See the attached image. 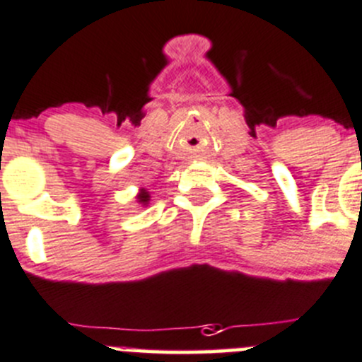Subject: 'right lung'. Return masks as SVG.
Returning a JSON list of instances; mask_svg holds the SVG:
<instances>
[{"mask_svg":"<svg viewBox=\"0 0 362 362\" xmlns=\"http://www.w3.org/2000/svg\"><path fill=\"white\" fill-rule=\"evenodd\" d=\"M136 199H138V203H141V205H148V202H150L148 191L141 189V191L138 192V196H136Z\"/></svg>","mask_w":362,"mask_h":362,"instance_id":"1","label":"right lung"}]
</instances>
